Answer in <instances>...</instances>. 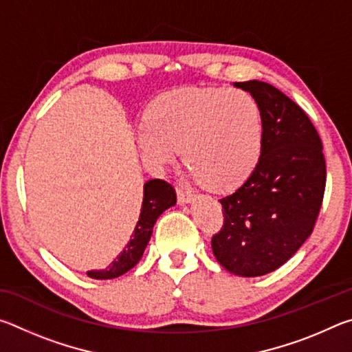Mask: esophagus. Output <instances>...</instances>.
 <instances>
[{
	"label": "esophagus",
	"mask_w": 352,
	"mask_h": 352,
	"mask_svg": "<svg viewBox=\"0 0 352 352\" xmlns=\"http://www.w3.org/2000/svg\"><path fill=\"white\" fill-rule=\"evenodd\" d=\"M177 199H178V204H188L194 199V194L190 192V190H186L178 186L177 188Z\"/></svg>",
	"instance_id": "34e87169"
}]
</instances>
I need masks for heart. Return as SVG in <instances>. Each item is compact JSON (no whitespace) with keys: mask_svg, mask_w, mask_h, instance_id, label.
<instances>
[{"mask_svg":"<svg viewBox=\"0 0 352 352\" xmlns=\"http://www.w3.org/2000/svg\"><path fill=\"white\" fill-rule=\"evenodd\" d=\"M262 136V113L248 91L183 87L160 94L147 107L138 144L152 168L174 162L180 148L195 180L228 189L256 169Z\"/></svg>","mask_w":352,"mask_h":352,"instance_id":"1","label":"heart"}]
</instances>
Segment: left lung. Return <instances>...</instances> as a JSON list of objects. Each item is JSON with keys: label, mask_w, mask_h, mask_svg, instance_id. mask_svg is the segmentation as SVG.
I'll return each mask as SVG.
<instances>
[{"label": "left lung", "mask_w": 352, "mask_h": 352, "mask_svg": "<svg viewBox=\"0 0 352 352\" xmlns=\"http://www.w3.org/2000/svg\"><path fill=\"white\" fill-rule=\"evenodd\" d=\"M258 100L262 153L234 192L220 199L223 225L211 247L219 264L239 276L281 267L312 234L326 186V162L306 111L270 83L236 82Z\"/></svg>", "instance_id": "obj_1"}]
</instances>
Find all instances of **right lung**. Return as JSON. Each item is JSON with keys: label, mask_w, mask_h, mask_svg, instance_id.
I'll use <instances>...</instances> for the list:
<instances>
[{"label": "right lung", "mask_w": 352, "mask_h": 352, "mask_svg": "<svg viewBox=\"0 0 352 352\" xmlns=\"http://www.w3.org/2000/svg\"><path fill=\"white\" fill-rule=\"evenodd\" d=\"M175 201L177 194L170 183L162 180V178L148 180L144 184V197H142L140 220L126 248L107 269L88 272V276L94 279H113L133 269L140 262L142 253H144L148 241H151L153 225L157 222V219L162 216L163 211L175 205Z\"/></svg>", "instance_id": "add662e5"}]
</instances>
